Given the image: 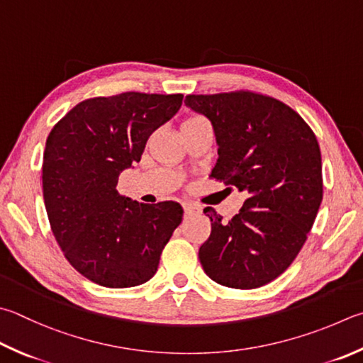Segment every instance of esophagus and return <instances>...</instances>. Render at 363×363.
Returning <instances> with one entry per match:
<instances>
[{
    "label": "esophagus",
    "mask_w": 363,
    "mask_h": 363,
    "mask_svg": "<svg viewBox=\"0 0 363 363\" xmlns=\"http://www.w3.org/2000/svg\"><path fill=\"white\" fill-rule=\"evenodd\" d=\"M182 208H184V216L186 217H192L201 213V209L192 203H182Z\"/></svg>",
    "instance_id": "34e87169"
}]
</instances>
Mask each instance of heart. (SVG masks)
I'll list each match as a JSON object with an SVG mask.
<instances>
[{
  "label": "heart",
  "instance_id": "heart-1",
  "mask_svg": "<svg viewBox=\"0 0 363 363\" xmlns=\"http://www.w3.org/2000/svg\"><path fill=\"white\" fill-rule=\"evenodd\" d=\"M196 118H201L200 116H190V117H187L186 118V121H184V122H190V121H196Z\"/></svg>",
  "mask_w": 363,
  "mask_h": 363
}]
</instances>
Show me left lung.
Instances as JSON below:
<instances>
[{"label":"left lung","instance_id":"obj_1","mask_svg":"<svg viewBox=\"0 0 363 363\" xmlns=\"http://www.w3.org/2000/svg\"><path fill=\"white\" fill-rule=\"evenodd\" d=\"M186 103L214 127L219 159L211 177L247 195L228 220L204 208L211 235L200 247L201 267L217 284L265 286L291 267L318 216V138L291 106L252 90L187 95Z\"/></svg>","mask_w":363,"mask_h":363}]
</instances>
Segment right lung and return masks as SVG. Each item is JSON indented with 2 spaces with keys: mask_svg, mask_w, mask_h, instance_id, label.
<instances>
[{
  "mask_svg": "<svg viewBox=\"0 0 363 363\" xmlns=\"http://www.w3.org/2000/svg\"><path fill=\"white\" fill-rule=\"evenodd\" d=\"M182 98L141 91L89 98L48 136L43 194L52 233L67 260L95 284L149 281L182 220L174 201L144 204L117 190L118 176L141 160L149 136L177 113Z\"/></svg>",
  "mask_w": 363,
  "mask_h": 363,
  "instance_id": "1",
  "label": "right lung"
}]
</instances>
